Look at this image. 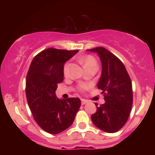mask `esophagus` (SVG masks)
<instances>
[{"label": "esophagus", "instance_id": "obj_1", "mask_svg": "<svg viewBox=\"0 0 155 155\" xmlns=\"http://www.w3.org/2000/svg\"><path fill=\"white\" fill-rule=\"evenodd\" d=\"M81 104H82V105H84V104H86L87 103V101L84 100V99H81Z\"/></svg>", "mask_w": 155, "mask_h": 155}]
</instances>
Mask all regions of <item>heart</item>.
<instances>
[{
    "label": "heart",
    "instance_id": "obj_1",
    "mask_svg": "<svg viewBox=\"0 0 155 155\" xmlns=\"http://www.w3.org/2000/svg\"><path fill=\"white\" fill-rule=\"evenodd\" d=\"M81 63L83 64L84 68L92 66V65L97 66V62H96L95 58L92 56H91V55H87V56L84 57V58H81ZM68 63L65 64V66H64V72H66L68 71ZM86 87V85H81V86L80 87V89H81V90H84V89H85Z\"/></svg>",
    "mask_w": 155,
    "mask_h": 155
}]
</instances>
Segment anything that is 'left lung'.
<instances>
[{
	"mask_svg": "<svg viewBox=\"0 0 155 155\" xmlns=\"http://www.w3.org/2000/svg\"><path fill=\"white\" fill-rule=\"evenodd\" d=\"M98 54L102 64L97 88L103 90L106 102L97 106L91 120L97 127L106 133H116L127 122L133 104V90L127 70L114 54L104 47L87 49Z\"/></svg>",
	"mask_w": 155,
	"mask_h": 155,
	"instance_id": "8db88e82",
	"label": "left lung"
}]
</instances>
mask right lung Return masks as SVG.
Masks as SVG:
<instances>
[{
  "instance_id": "1",
  "label": "right lung",
  "mask_w": 155,
  "mask_h": 155,
  "mask_svg": "<svg viewBox=\"0 0 155 155\" xmlns=\"http://www.w3.org/2000/svg\"><path fill=\"white\" fill-rule=\"evenodd\" d=\"M79 50L49 48L32 60L26 78V97L36 123L46 132L58 134L74 122L81 106L78 97L60 99L55 95L63 81L64 64Z\"/></svg>"
}]
</instances>
